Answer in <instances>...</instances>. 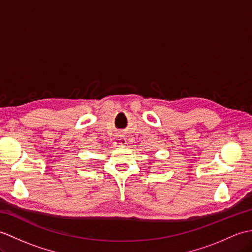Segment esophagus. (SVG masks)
<instances>
[{"label":"esophagus","mask_w":252,"mask_h":252,"mask_svg":"<svg viewBox=\"0 0 252 252\" xmlns=\"http://www.w3.org/2000/svg\"><path fill=\"white\" fill-rule=\"evenodd\" d=\"M114 141L116 144H119V145H125L126 144L127 140H126V136L125 134H118L114 137Z\"/></svg>","instance_id":"obj_1"}]
</instances>
